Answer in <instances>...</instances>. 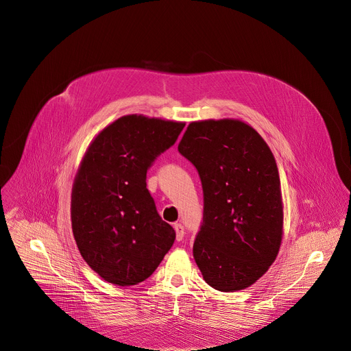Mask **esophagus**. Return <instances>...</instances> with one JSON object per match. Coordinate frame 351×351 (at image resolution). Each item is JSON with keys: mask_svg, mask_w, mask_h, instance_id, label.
<instances>
[{"mask_svg": "<svg viewBox=\"0 0 351 351\" xmlns=\"http://www.w3.org/2000/svg\"><path fill=\"white\" fill-rule=\"evenodd\" d=\"M173 228H175V232H176V240L180 241L183 239V236H184V229H183L182 223H175Z\"/></svg>", "mask_w": 351, "mask_h": 351, "instance_id": "1", "label": "esophagus"}]
</instances>
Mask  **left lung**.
I'll list each match as a JSON object with an SVG mask.
<instances>
[{
	"label": "left lung",
	"mask_w": 351,
	"mask_h": 351,
	"mask_svg": "<svg viewBox=\"0 0 351 351\" xmlns=\"http://www.w3.org/2000/svg\"><path fill=\"white\" fill-rule=\"evenodd\" d=\"M178 149L204 191L195 264L217 290L247 289L269 269L282 244L283 202L271 148L254 128L226 118L191 122Z\"/></svg>",
	"instance_id": "left-lung-1"
}]
</instances>
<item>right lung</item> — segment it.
Segmentation results:
<instances>
[{
	"mask_svg": "<svg viewBox=\"0 0 351 351\" xmlns=\"http://www.w3.org/2000/svg\"><path fill=\"white\" fill-rule=\"evenodd\" d=\"M183 128L184 122L125 115L93 138L80 161L71 197L73 237L88 267L115 286L145 280L175 241L145 175Z\"/></svg>",
	"mask_w": 351,
	"mask_h": 351,
	"instance_id": "1",
	"label": "right lung"
}]
</instances>
